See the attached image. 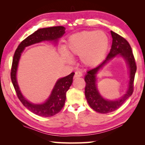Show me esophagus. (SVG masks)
Returning a JSON list of instances; mask_svg holds the SVG:
<instances>
[{
  "label": "esophagus",
  "instance_id": "34e87169",
  "mask_svg": "<svg viewBox=\"0 0 145 145\" xmlns=\"http://www.w3.org/2000/svg\"><path fill=\"white\" fill-rule=\"evenodd\" d=\"M82 76V73L80 71H76L75 72L74 74V78H78V77H80Z\"/></svg>",
  "mask_w": 145,
  "mask_h": 145
}]
</instances>
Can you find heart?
Returning <instances> with one entry per match:
<instances>
[{"label":"heart","instance_id":"obj_1","mask_svg":"<svg viewBox=\"0 0 145 145\" xmlns=\"http://www.w3.org/2000/svg\"><path fill=\"white\" fill-rule=\"evenodd\" d=\"M109 39L102 31H84L76 33L67 41V51L72 56H80V60L87 66L98 65L106 55ZM65 60L72 62V59L65 51L63 52Z\"/></svg>","mask_w":145,"mask_h":145}]
</instances>
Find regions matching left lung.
Returning a JSON list of instances; mask_svg holds the SVG:
<instances>
[{
  "label": "left lung",
  "instance_id": "obj_1",
  "mask_svg": "<svg viewBox=\"0 0 145 145\" xmlns=\"http://www.w3.org/2000/svg\"><path fill=\"white\" fill-rule=\"evenodd\" d=\"M112 36V45L110 53L106 60L96 68L91 69L87 72L85 76V96L88 104L94 111L101 114H108L118 110L122 106L128 98L131 96L133 92L135 75L137 71V65L133 53L131 45L125 39L118 33L111 31ZM119 54L126 61L130 69V80L129 89L126 95L120 100L110 101L105 100L100 96L97 90L95 84V74L102 67L107 61Z\"/></svg>",
  "mask_w": 145,
  "mask_h": 145
}]
</instances>
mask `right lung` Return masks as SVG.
Segmentation results:
<instances>
[{
	"instance_id": "right-lung-1",
	"label": "right lung",
	"mask_w": 145,
	"mask_h": 145,
	"mask_svg": "<svg viewBox=\"0 0 145 145\" xmlns=\"http://www.w3.org/2000/svg\"><path fill=\"white\" fill-rule=\"evenodd\" d=\"M65 27L63 26H54L37 29L20 43L14 55L10 72L11 80L14 88L22 104L30 112L37 116L51 117L58 114L62 110L66 100V92L72 84L74 72H71L68 76L57 80L51 94L45 103L42 104H33L25 100L21 94L18 85L16 75L20 57L25 47L45 40L56 41L59 37L63 36L65 32Z\"/></svg>"
}]
</instances>
